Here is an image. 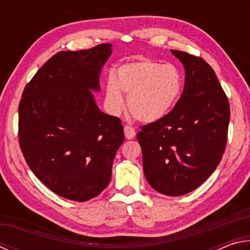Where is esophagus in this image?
I'll use <instances>...</instances> for the list:
<instances>
[{"mask_svg":"<svg viewBox=\"0 0 250 250\" xmlns=\"http://www.w3.org/2000/svg\"><path fill=\"white\" fill-rule=\"evenodd\" d=\"M124 130H125V139H128V140H131V139H133L135 137V130L132 128V126L125 125Z\"/></svg>","mask_w":250,"mask_h":250,"instance_id":"esophagus-1","label":"esophagus"}]
</instances>
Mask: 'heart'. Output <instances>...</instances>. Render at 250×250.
<instances>
[{
  "mask_svg": "<svg viewBox=\"0 0 250 250\" xmlns=\"http://www.w3.org/2000/svg\"><path fill=\"white\" fill-rule=\"evenodd\" d=\"M182 90L183 77L176 66L145 58L118 67L115 78L107 82L105 103L111 112H121L124 92L131 115L143 124H154L171 112Z\"/></svg>",
  "mask_w": 250,
  "mask_h": 250,
  "instance_id": "b5f03b06",
  "label": "heart"
}]
</instances>
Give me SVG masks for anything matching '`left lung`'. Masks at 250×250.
I'll use <instances>...</instances> for the list:
<instances>
[{
    "mask_svg": "<svg viewBox=\"0 0 250 250\" xmlns=\"http://www.w3.org/2000/svg\"><path fill=\"white\" fill-rule=\"evenodd\" d=\"M171 52L184 67L183 92L166 118L143 125L137 138L151 188L180 196L204 183L221 162L230 110L215 71L204 59Z\"/></svg>",
    "mask_w": 250,
    "mask_h": 250,
    "instance_id": "1",
    "label": "left lung"
}]
</instances>
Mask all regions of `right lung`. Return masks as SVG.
I'll return each mask as SVG.
<instances>
[{
	"label": "right lung",
	"instance_id": "add662e5",
	"mask_svg": "<svg viewBox=\"0 0 250 250\" xmlns=\"http://www.w3.org/2000/svg\"><path fill=\"white\" fill-rule=\"evenodd\" d=\"M111 44L59 52L26 84L19 107V139L28 167L67 200L84 202L107 188L125 140L119 118L105 115L92 92Z\"/></svg>",
	"mask_w": 250,
	"mask_h": 250
}]
</instances>
